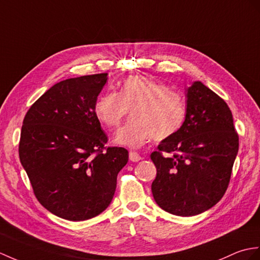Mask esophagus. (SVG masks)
Here are the masks:
<instances>
[{
	"label": "esophagus",
	"instance_id": "esophagus-1",
	"mask_svg": "<svg viewBox=\"0 0 260 260\" xmlns=\"http://www.w3.org/2000/svg\"><path fill=\"white\" fill-rule=\"evenodd\" d=\"M141 159H142V157H141L140 154H137L135 152H129V160H132V161H138V160H141Z\"/></svg>",
	"mask_w": 260,
	"mask_h": 260
}]
</instances>
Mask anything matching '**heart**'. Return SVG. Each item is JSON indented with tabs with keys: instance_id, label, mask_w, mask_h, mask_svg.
Here are the masks:
<instances>
[{
	"instance_id": "obj_1",
	"label": "heart",
	"mask_w": 260,
	"mask_h": 260,
	"mask_svg": "<svg viewBox=\"0 0 260 260\" xmlns=\"http://www.w3.org/2000/svg\"><path fill=\"white\" fill-rule=\"evenodd\" d=\"M132 113V119L120 128L114 142L129 148H140L152 138L164 141L182 127L186 103L182 95L165 84L145 76L128 77L119 93L107 89L95 101L94 113L108 128H116Z\"/></svg>"
}]
</instances>
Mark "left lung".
Masks as SVG:
<instances>
[{"instance_id":"1","label":"left lung","mask_w":260,"mask_h":260,"mask_svg":"<svg viewBox=\"0 0 260 260\" xmlns=\"http://www.w3.org/2000/svg\"><path fill=\"white\" fill-rule=\"evenodd\" d=\"M182 127L150 155L157 174L152 184L156 204L188 217L218 203L231 179L238 135L226 102L196 81L186 89Z\"/></svg>"}]
</instances>
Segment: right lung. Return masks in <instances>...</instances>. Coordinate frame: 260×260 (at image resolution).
Wrapping results in <instances>:
<instances>
[{
    "label": "right lung",
    "instance_id": "add662e5",
    "mask_svg": "<svg viewBox=\"0 0 260 260\" xmlns=\"http://www.w3.org/2000/svg\"><path fill=\"white\" fill-rule=\"evenodd\" d=\"M106 82L102 73L56 83L23 120L21 164L42 206L64 219L86 220L104 212L128 161L125 148L104 147L107 136L94 113Z\"/></svg>",
    "mask_w": 260,
    "mask_h": 260
}]
</instances>
